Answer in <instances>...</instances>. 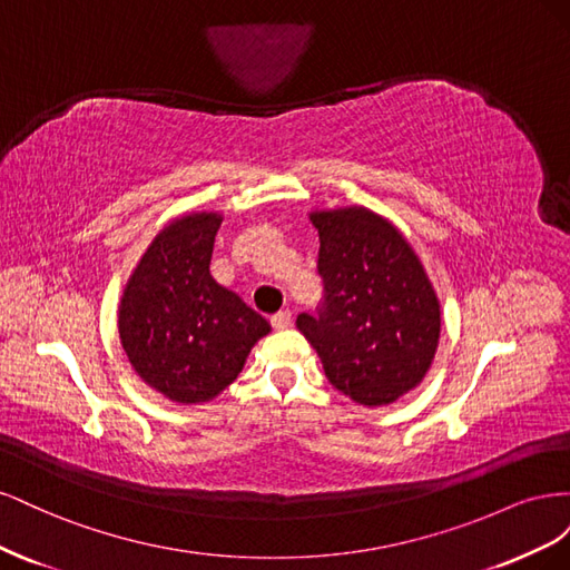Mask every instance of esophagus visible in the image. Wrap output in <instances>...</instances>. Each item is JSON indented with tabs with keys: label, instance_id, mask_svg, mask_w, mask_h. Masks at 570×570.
I'll return each instance as SVG.
<instances>
[{
	"label": "esophagus",
	"instance_id": "obj_1",
	"mask_svg": "<svg viewBox=\"0 0 570 570\" xmlns=\"http://www.w3.org/2000/svg\"><path fill=\"white\" fill-rule=\"evenodd\" d=\"M271 325L275 327V331H287V327L292 325V314L289 312H278L271 318Z\"/></svg>",
	"mask_w": 570,
	"mask_h": 570
}]
</instances>
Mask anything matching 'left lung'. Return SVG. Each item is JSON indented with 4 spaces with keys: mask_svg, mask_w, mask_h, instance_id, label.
<instances>
[{
    "mask_svg": "<svg viewBox=\"0 0 570 570\" xmlns=\"http://www.w3.org/2000/svg\"><path fill=\"white\" fill-rule=\"evenodd\" d=\"M325 302L297 327L325 377L368 409L421 385L440 342V299L400 228L366 206L308 214Z\"/></svg>",
    "mask_w": 570,
    "mask_h": 570,
    "instance_id": "8db88e82",
    "label": "left lung"
}]
</instances>
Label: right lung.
Listing matches in <instances>:
<instances>
[{
  "instance_id": "obj_1",
  "label": "right lung",
  "mask_w": 570,
  "mask_h": 570,
  "mask_svg": "<svg viewBox=\"0 0 570 570\" xmlns=\"http://www.w3.org/2000/svg\"><path fill=\"white\" fill-rule=\"evenodd\" d=\"M223 216L168 223L137 262L118 304V335L142 383L176 404L212 402L243 373L271 325L212 273Z\"/></svg>"
}]
</instances>
